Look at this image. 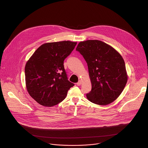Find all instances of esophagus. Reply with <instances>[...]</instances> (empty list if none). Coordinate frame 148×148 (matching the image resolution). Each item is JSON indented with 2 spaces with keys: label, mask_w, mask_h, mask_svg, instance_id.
Here are the masks:
<instances>
[{
  "label": "esophagus",
  "mask_w": 148,
  "mask_h": 148,
  "mask_svg": "<svg viewBox=\"0 0 148 148\" xmlns=\"http://www.w3.org/2000/svg\"><path fill=\"white\" fill-rule=\"evenodd\" d=\"M81 84H82V82H81V80L78 81V82L77 83V86H81Z\"/></svg>",
  "instance_id": "1"
}]
</instances>
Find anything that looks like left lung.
I'll list each match as a JSON object with an SVG mask.
<instances>
[{
  "label": "left lung",
  "mask_w": 148,
  "mask_h": 148,
  "mask_svg": "<svg viewBox=\"0 0 148 148\" xmlns=\"http://www.w3.org/2000/svg\"><path fill=\"white\" fill-rule=\"evenodd\" d=\"M76 50L87 63L91 91L87 94L92 103L106 105L122 93L128 80L124 60L112 47L97 40L81 41Z\"/></svg>",
  "instance_id": "8db88e82"
}]
</instances>
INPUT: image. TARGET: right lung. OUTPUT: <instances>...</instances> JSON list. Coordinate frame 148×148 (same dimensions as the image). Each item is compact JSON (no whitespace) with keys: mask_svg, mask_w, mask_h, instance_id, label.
Instances as JSON below:
<instances>
[{"mask_svg":"<svg viewBox=\"0 0 148 148\" xmlns=\"http://www.w3.org/2000/svg\"><path fill=\"white\" fill-rule=\"evenodd\" d=\"M76 45L77 42L70 41L45 43L26 62V88L39 104L49 107L58 104L74 86L68 80L63 64Z\"/></svg>","mask_w":148,"mask_h":148,"instance_id":"right-lung-1","label":"right lung"}]
</instances>
